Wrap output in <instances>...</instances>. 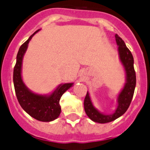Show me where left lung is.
Wrapping results in <instances>:
<instances>
[{
  "instance_id": "1",
  "label": "left lung",
  "mask_w": 150,
  "mask_h": 150,
  "mask_svg": "<svg viewBox=\"0 0 150 150\" xmlns=\"http://www.w3.org/2000/svg\"><path fill=\"white\" fill-rule=\"evenodd\" d=\"M115 40L117 45L118 46L117 50L120 61L123 64L126 72V83L117 96V109L112 114L105 115L101 113L93 106L88 91L83 103L85 112L88 117L94 122L100 124H105L115 121L126 112L132 101L136 85V75L134 69L133 56L127 47L124 40L117 34L115 35Z\"/></svg>"
}]
</instances>
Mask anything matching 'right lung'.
<instances>
[{
  "label": "right lung",
  "mask_w": 150,
  "mask_h": 150,
  "mask_svg": "<svg viewBox=\"0 0 150 150\" xmlns=\"http://www.w3.org/2000/svg\"><path fill=\"white\" fill-rule=\"evenodd\" d=\"M39 30L32 35L18 50L16 64L14 67L13 82L17 98L23 110L38 121L50 122L55 120L60 115L61 111L60 99L64 92L72 87L74 83H62L50 95H39L29 90L23 83L21 76L23 55L27 50L29 42Z\"/></svg>",
  "instance_id": "right-lung-1"
}]
</instances>
